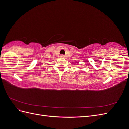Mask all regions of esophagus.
<instances>
[{
    "label": "esophagus",
    "mask_w": 129,
    "mask_h": 129,
    "mask_svg": "<svg viewBox=\"0 0 129 129\" xmlns=\"http://www.w3.org/2000/svg\"><path fill=\"white\" fill-rule=\"evenodd\" d=\"M60 57H64V56L63 55H60Z\"/></svg>",
    "instance_id": "esophagus-1"
}]
</instances>
